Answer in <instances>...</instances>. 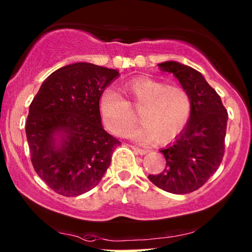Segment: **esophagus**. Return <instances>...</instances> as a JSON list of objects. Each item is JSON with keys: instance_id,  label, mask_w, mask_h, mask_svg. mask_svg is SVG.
I'll list each match as a JSON object with an SVG mask.
<instances>
[{"instance_id": "1", "label": "esophagus", "mask_w": 252, "mask_h": 252, "mask_svg": "<svg viewBox=\"0 0 252 252\" xmlns=\"http://www.w3.org/2000/svg\"><path fill=\"white\" fill-rule=\"evenodd\" d=\"M131 148L133 151H135L136 153L140 154V155H145L146 153H147V151L144 150V148H139V147H136V146H131Z\"/></svg>"}]
</instances>
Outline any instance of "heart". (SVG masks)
I'll use <instances>...</instances> for the list:
<instances>
[{
	"label": "heart",
	"instance_id": "heart-1",
	"mask_svg": "<svg viewBox=\"0 0 252 252\" xmlns=\"http://www.w3.org/2000/svg\"><path fill=\"white\" fill-rule=\"evenodd\" d=\"M129 102L120 93L107 89L99 97V112L112 133L126 135L134 126L136 118L131 105L140 110L142 125L129 133L135 140L168 142L175 139L187 126L192 112V100L187 90L180 86L136 77L124 85Z\"/></svg>",
	"mask_w": 252,
	"mask_h": 252
}]
</instances>
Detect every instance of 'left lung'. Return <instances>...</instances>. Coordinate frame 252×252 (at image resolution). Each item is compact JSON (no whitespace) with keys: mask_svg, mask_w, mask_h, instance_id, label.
I'll list each match as a JSON object with an SVG mask.
<instances>
[{"mask_svg":"<svg viewBox=\"0 0 252 252\" xmlns=\"http://www.w3.org/2000/svg\"><path fill=\"white\" fill-rule=\"evenodd\" d=\"M164 72L173 73L192 100L187 126L173 144L160 150L166 167L160 174L148 175L157 187L172 194L197 190L219 169L224 155L228 112L204 77L178 62L158 64Z\"/></svg>","mask_w":252,"mask_h":252,"instance_id":"left-lung-1","label":"left lung"}]
</instances>
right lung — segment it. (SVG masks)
I'll return each instance as SVG.
<instances>
[{"label":"right lung","mask_w":252,"mask_h":252,"mask_svg":"<svg viewBox=\"0 0 252 252\" xmlns=\"http://www.w3.org/2000/svg\"><path fill=\"white\" fill-rule=\"evenodd\" d=\"M118 70L74 63L56 70L31 101L26 124L37 175L63 196H78L100 182L121 142L105 131L99 97Z\"/></svg>","instance_id":"1"}]
</instances>
